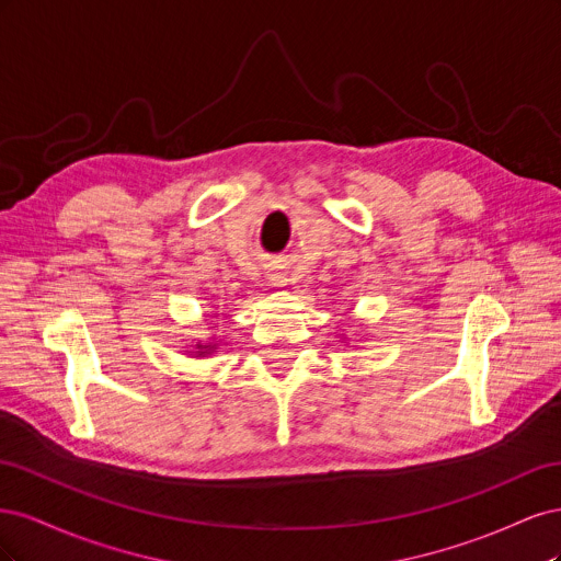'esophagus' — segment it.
<instances>
[{"label": "esophagus", "mask_w": 561, "mask_h": 561, "mask_svg": "<svg viewBox=\"0 0 561 561\" xmlns=\"http://www.w3.org/2000/svg\"><path fill=\"white\" fill-rule=\"evenodd\" d=\"M266 276H268V283H271V285H287L285 274H283V271H278V268H268Z\"/></svg>", "instance_id": "esophagus-1"}]
</instances>
